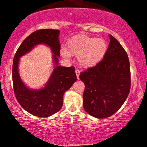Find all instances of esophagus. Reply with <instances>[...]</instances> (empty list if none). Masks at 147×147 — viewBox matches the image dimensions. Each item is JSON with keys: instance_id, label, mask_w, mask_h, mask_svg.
I'll return each mask as SVG.
<instances>
[{"instance_id": "obj_1", "label": "esophagus", "mask_w": 147, "mask_h": 147, "mask_svg": "<svg viewBox=\"0 0 147 147\" xmlns=\"http://www.w3.org/2000/svg\"><path fill=\"white\" fill-rule=\"evenodd\" d=\"M75 72H76V75H77V79H79V75H80V71H79V70H75Z\"/></svg>"}]
</instances>
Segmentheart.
<instances>
[{"instance_id":"1","label":"heart","mask_w":147,"mask_h":147,"mask_svg":"<svg viewBox=\"0 0 147 147\" xmlns=\"http://www.w3.org/2000/svg\"><path fill=\"white\" fill-rule=\"evenodd\" d=\"M107 49V43L103 38L79 35L69 40L67 49H61V54L64 58H69L70 55L78 56L79 65L83 68H89L101 61Z\"/></svg>"}]
</instances>
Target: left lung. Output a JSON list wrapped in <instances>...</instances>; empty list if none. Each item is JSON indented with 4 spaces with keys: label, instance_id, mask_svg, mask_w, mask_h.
Here are the masks:
<instances>
[{
    "label": "left lung",
    "instance_id": "1",
    "mask_svg": "<svg viewBox=\"0 0 147 147\" xmlns=\"http://www.w3.org/2000/svg\"><path fill=\"white\" fill-rule=\"evenodd\" d=\"M110 43L104 59L95 66L81 72L85 84L84 109L96 118L109 117L127 98L131 88L129 57L119 41L109 34Z\"/></svg>",
    "mask_w": 147,
    "mask_h": 147
}]
</instances>
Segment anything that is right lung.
I'll return each instance as SVG.
<instances>
[{
	"label": "right lung",
	"mask_w": 147,
	"mask_h": 147,
	"mask_svg": "<svg viewBox=\"0 0 147 147\" xmlns=\"http://www.w3.org/2000/svg\"><path fill=\"white\" fill-rule=\"evenodd\" d=\"M59 30H36L23 41L15 54L12 66L13 87L18 102L27 112L37 117L51 116L61 109L63 96L77 81L73 66L59 65L61 44ZM43 44L51 49L54 69L50 78L40 89H32L23 83L18 71L20 58L36 45Z\"/></svg>",
	"instance_id": "1"
}]
</instances>
